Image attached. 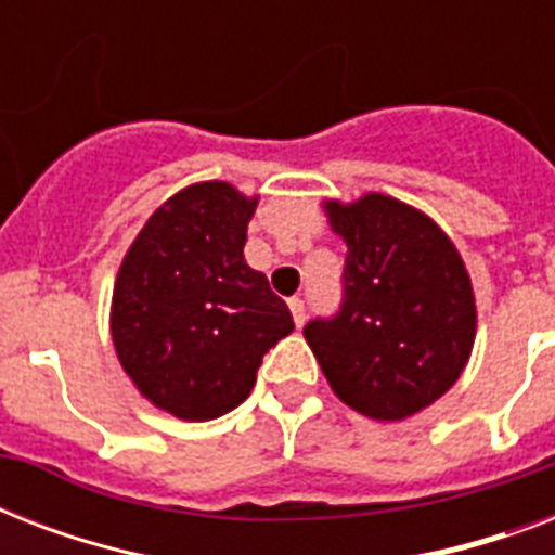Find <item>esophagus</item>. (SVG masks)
Masks as SVG:
<instances>
[{
    "instance_id": "1",
    "label": "esophagus",
    "mask_w": 555,
    "mask_h": 555,
    "mask_svg": "<svg viewBox=\"0 0 555 555\" xmlns=\"http://www.w3.org/2000/svg\"><path fill=\"white\" fill-rule=\"evenodd\" d=\"M287 308H291V313H294L296 328H299V325L305 322V302L299 299V296H294V299H287Z\"/></svg>"
}]
</instances>
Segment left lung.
<instances>
[{
	"label": "left lung",
	"instance_id": "left-lung-1",
	"mask_svg": "<svg viewBox=\"0 0 555 555\" xmlns=\"http://www.w3.org/2000/svg\"><path fill=\"white\" fill-rule=\"evenodd\" d=\"M346 242V296L305 325L331 391L371 421H405L443 397L475 346L473 279L443 230L412 204L365 192L322 201Z\"/></svg>",
	"mask_w": 555,
	"mask_h": 555
}]
</instances>
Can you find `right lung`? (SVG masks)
<instances>
[{
	"label": "right lung",
	"instance_id": "add662e5",
	"mask_svg": "<svg viewBox=\"0 0 555 555\" xmlns=\"http://www.w3.org/2000/svg\"><path fill=\"white\" fill-rule=\"evenodd\" d=\"M256 204L227 181L184 186L152 212L117 270V360L155 409L181 421L233 412L261 357L294 331L268 276L244 261Z\"/></svg>",
	"mask_w": 555,
	"mask_h": 555
}]
</instances>
